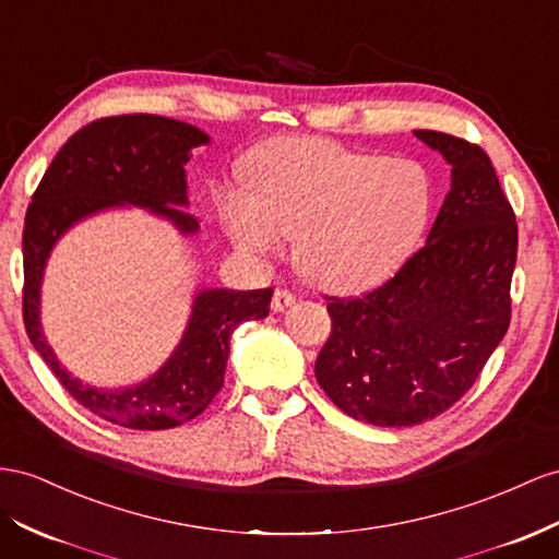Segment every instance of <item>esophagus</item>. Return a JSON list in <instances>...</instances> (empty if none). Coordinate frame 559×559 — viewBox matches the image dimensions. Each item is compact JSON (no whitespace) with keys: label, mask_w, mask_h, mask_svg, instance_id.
Returning <instances> with one entry per match:
<instances>
[{"label":"esophagus","mask_w":559,"mask_h":559,"mask_svg":"<svg viewBox=\"0 0 559 559\" xmlns=\"http://www.w3.org/2000/svg\"><path fill=\"white\" fill-rule=\"evenodd\" d=\"M296 304V296L289 292V289H275V294H273V310H284V308H289V306H294Z\"/></svg>","instance_id":"obj_1"}]
</instances>
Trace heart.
Listing matches in <instances>:
<instances>
[{
    "label": "heart",
    "instance_id": "1",
    "mask_svg": "<svg viewBox=\"0 0 559 559\" xmlns=\"http://www.w3.org/2000/svg\"><path fill=\"white\" fill-rule=\"evenodd\" d=\"M432 178L414 159L355 153L324 139H277L251 162V198L233 192L223 221L247 253L298 237L300 273L355 289L395 267L424 233Z\"/></svg>",
    "mask_w": 559,
    "mask_h": 559
}]
</instances>
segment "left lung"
<instances>
[{"label":"left lung","mask_w":559,"mask_h":559,"mask_svg":"<svg viewBox=\"0 0 559 559\" xmlns=\"http://www.w3.org/2000/svg\"><path fill=\"white\" fill-rule=\"evenodd\" d=\"M451 164L428 242L376 289L324 296L331 334L314 376L341 412L404 428L444 414L477 381L510 326L518 221L489 155L418 129Z\"/></svg>","instance_id":"left-lung-1"}]
</instances>
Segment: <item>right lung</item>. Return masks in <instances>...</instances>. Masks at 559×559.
Here are the masks:
<instances>
[{
  "label": "right lung",
  "instance_id": "obj_1",
  "mask_svg": "<svg viewBox=\"0 0 559 559\" xmlns=\"http://www.w3.org/2000/svg\"><path fill=\"white\" fill-rule=\"evenodd\" d=\"M209 135L159 115H117L72 133L41 176L27 206L23 228V322L35 350L58 383L84 409L131 430H167L200 416L223 388L230 336L237 324L263 320L273 289H206L194 298L183 341L153 379L133 388L98 390L58 365L41 336L39 284L56 239L72 223L119 204L145 206L176 223L180 233H198L186 214L188 186L183 164Z\"/></svg>",
  "mask_w": 559,
  "mask_h": 559
}]
</instances>
